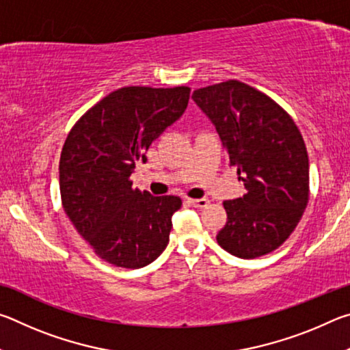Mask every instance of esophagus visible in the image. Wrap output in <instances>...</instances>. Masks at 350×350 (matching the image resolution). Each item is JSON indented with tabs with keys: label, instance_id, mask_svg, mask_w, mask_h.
Instances as JSON below:
<instances>
[{
	"label": "esophagus",
	"instance_id": "obj_1",
	"mask_svg": "<svg viewBox=\"0 0 350 350\" xmlns=\"http://www.w3.org/2000/svg\"><path fill=\"white\" fill-rule=\"evenodd\" d=\"M188 202L193 206H196V208H205V206H208L210 200L208 199H188Z\"/></svg>",
	"mask_w": 350,
	"mask_h": 350
}]
</instances>
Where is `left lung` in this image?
Listing matches in <instances>:
<instances>
[{
    "label": "left lung",
    "instance_id": "1",
    "mask_svg": "<svg viewBox=\"0 0 350 350\" xmlns=\"http://www.w3.org/2000/svg\"><path fill=\"white\" fill-rule=\"evenodd\" d=\"M216 126L247 194L225 200L217 244L242 259L282 245L309 202V157L293 118L275 100L238 80L200 88L191 97Z\"/></svg>",
    "mask_w": 350,
    "mask_h": 350
}]
</instances>
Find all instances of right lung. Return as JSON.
I'll return each instance as SVG.
<instances>
[{
	"label": "right lung",
	"instance_id": "right-lung-1",
	"mask_svg": "<svg viewBox=\"0 0 350 350\" xmlns=\"http://www.w3.org/2000/svg\"><path fill=\"white\" fill-rule=\"evenodd\" d=\"M188 86H126L88 109L70 129L60 157L64 213L100 259L140 269L168 245L177 196L133 188L135 161L179 118Z\"/></svg>",
	"mask_w": 350,
	"mask_h": 350
}]
</instances>
